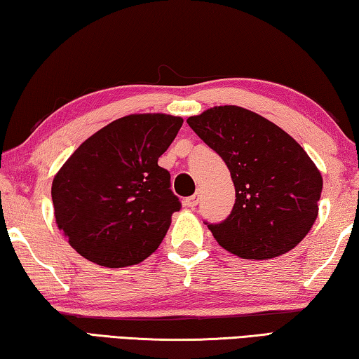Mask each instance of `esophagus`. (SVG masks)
Instances as JSON below:
<instances>
[{
	"mask_svg": "<svg viewBox=\"0 0 359 359\" xmlns=\"http://www.w3.org/2000/svg\"><path fill=\"white\" fill-rule=\"evenodd\" d=\"M198 203H199V196L198 194H193V196H188V198H185V201H184V204L187 205V208H196L198 205Z\"/></svg>",
	"mask_w": 359,
	"mask_h": 359,
	"instance_id": "1",
	"label": "esophagus"
}]
</instances>
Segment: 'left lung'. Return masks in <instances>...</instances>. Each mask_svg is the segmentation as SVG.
Returning <instances> with one entry per match:
<instances>
[{"instance_id": "obj_1", "label": "left lung", "mask_w": 359, "mask_h": 359, "mask_svg": "<svg viewBox=\"0 0 359 359\" xmlns=\"http://www.w3.org/2000/svg\"><path fill=\"white\" fill-rule=\"evenodd\" d=\"M222 156L236 188L231 214L208 223L218 244L247 259L290 252L318 215L321 174L299 144L261 115L218 106L187 120Z\"/></svg>"}]
</instances>
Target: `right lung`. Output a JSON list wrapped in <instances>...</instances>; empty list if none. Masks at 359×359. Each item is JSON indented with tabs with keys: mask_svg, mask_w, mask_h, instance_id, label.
<instances>
[{
	"mask_svg": "<svg viewBox=\"0 0 359 359\" xmlns=\"http://www.w3.org/2000/svg\"><path fill=\"white\" fill-rule=\"evenodd\" d=\"M182 123L165 114L126 115L69 156L53 179L52 203L58 228L79 255L125 267L156 250L182 208L158 158Z\"/></svg>",
	"mask_w": 359,
	"mask_h": 359,
	"instance_id": "1",
	"label": "right lung"
}]
</instances>
